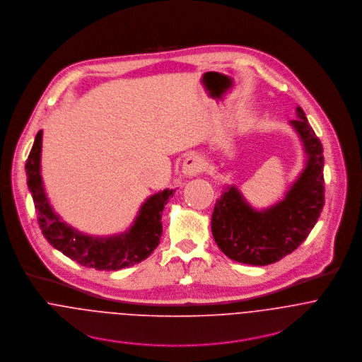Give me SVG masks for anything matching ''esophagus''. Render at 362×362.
Wrapping results in <instances>:
<instances>
[{
  "mask_svg": "<svg viewBox=\"0 0 362 362\" xmlns=\"http://www.w3.org/2000/svg\"><path fill=\"white\" fill-rule=\"evenodd\" d=\"M202 160H201L199 156H189L185 161H183V166H182V170L186 176H196L199 175L201 170H202Z\"/></svg>",
  "mask_w": 362,
  "mask_h": 362,
  "instance_id": "34e87169",
  "label": "esophagus"
}]
</instances>
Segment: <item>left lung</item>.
I'll list each match as a JSON object with an SVG mask.
<instances>
[{
	"label": "left lung",
	"mask_w": 362,
	"mask_h": 362,
	"mask_svg": "<svg viewBox=\"0 0 362 362\" xmlns=\"http://www.w3.org/2000/svg\"><path fill=\"white\" fill-rule=\"evenodd\" d=\"M290 121L305 151V166L283 200L255 209L236 186H226L211 218L212 236L230 259L248 265H269L293 252L315 226L325 204L323 148L301 110Z\"/></svg>",
	"instance_id": "1"
}]
</instances>
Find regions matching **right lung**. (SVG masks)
<instances>
[{
    "label": "right lung",
    "mask_w": 362,
    "mask_h": 362,
    "mask_svg": "<svg viewBox=\"0 0 362 362\" xmlns=\"http://www.w3.org/2000/svg\"><path fill=\"white\" fill-rule=\"evenodd\" d=\"M41 140L39 132L26 161L28 187L32 193L41 233L47 241L83 267L97 271H118L146 259L160 244L162 211L175 190L165 189L143 202L133 225L121 235L94 238L65 223L52 209L41 179Z\"/></svg>",
    "instance_id": "1"
}]
</instances>
